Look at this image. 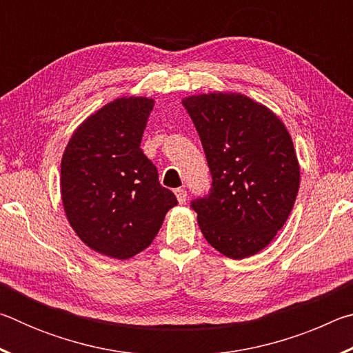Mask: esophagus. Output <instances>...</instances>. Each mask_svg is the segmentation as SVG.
<instances>
[{"label":"esophagus","mask_w":353,"mask_h":353,"mask_svg":"<svg viewBox=\"0 0 353 353\" xmlns=\"http://www.w3.org/2000/svg\"><path fill=\"white\" fill-rule=\"evenodd\" d=\"M174 193H176L177 201L181 202V204H183V202L187 201V190H185V188H177Z\"/></svg>","instance_id":"1"}]
</instances>
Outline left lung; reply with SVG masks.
<instances>
[{
	"label": "left lung",
	"mask_w": 353,
	"mask_h": 353,
	"mask_svg": "<svg viewBox=\"0 0 353 353\" xmlns=\"http://www.w3.org/2000/svg\"><path fill=\"white\" fill-rule=\"evenodd\" d=\"M182 104L212 174L208 194L191 201L202 235L230 259L260 252L286 223L299 191L291 135L270 109L238 93L198 94Z\"/></svg>",
	"instance_id": "1"
}]
</instances>
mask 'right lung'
Listing matches in <instances>:
<instances>
[{"label": "right lung", "mask_w": 353, "mask_h": 353, "mask_svg": "<svg viewBox=\"0 0 353 353\" xmlns=\"http://www.w3.org/2000/svg\"><path fill=\"white\" fill-rule=\"evenodd\" d=\"M154 99L118 98L71 135L61 165L65 213L77 236L97 252L126 260L159 234L177 205L159 182L140 143Z\"/></svg>", "instance_id": "add662e5"}]
</instances>
